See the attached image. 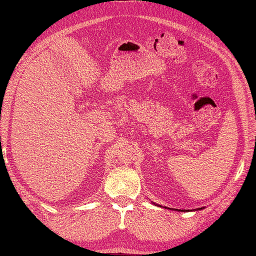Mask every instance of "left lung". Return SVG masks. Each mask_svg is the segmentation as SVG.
I'll return each instance as SVG.
<instances>
[{
	"instance_id": "8db88e82",
	"label": "left lung",
	"mask_w": 256,
	"mask_h": 256,
	"mask_svg": "<svg viewBox=\"0 0 256 256\" xmlns=\"http://www.w3.org/2000/svg\"><path fill=\"white\" fill-rule=\"evenodd\" d=\"M152 204H154V202H152ZM200 209H202V208H198V210H200ZM180 212H184V210H180ZM185 212H188V210H185Z\"/></svg>"
}]
</instances>
